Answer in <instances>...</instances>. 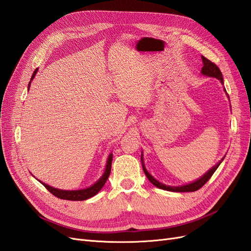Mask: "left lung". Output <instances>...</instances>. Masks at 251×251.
Returning <instances> with one entry per match:
<instances>
[{
	"instance_id": "left-lung-1",
	"label": "left lung",
	"mask_w": 251,
	"mask_h": 251,
	"mask_svg": "<svg viewBox=\"0 0 251 251\" xmlns=\"http://www.w3.org/2000/svg\"><path fill=\"white\" fill-rule=\"evenodd\" d=\"M202 62H203V68H202V70H201L202 74L207 75V76H210V77H216L220 81H221L222 83H224L223 77H222V73H221V71H220L218 66L215 63H212L211 60L207 59L206 57H204V56H202ZM223 159H222V160H223ZM141 160H142L143 172H144V174H146V176L148 177V179L151 181V184H154L158 188L164 189V191L178 192V193H186V192H196V191H198V189H200L211 178L212 175H214V173L219 168V165L221 164V162H222V160L220 161L210 171H208L206 174H205L203 177H201L200 179L193 182V183H189V184H186V185H182V186H166V185L160 183V182H159V181H157L155 178H153V176H151V175L149 174V172L147 171V169L144 168L142 157H141Z\"/></svg>"
}]
</instances>
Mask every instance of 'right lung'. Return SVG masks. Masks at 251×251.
<instances>
[{
	"instance_id": "add662e5",
	"label": "right lung",
	"mask_w": 251,
	"mask_h": 251,
	"mask_svg": "<svg viewBox=\"0 0 251 251\" xmlns=\"http://www.w3.org/2000/svg\"><path fill=\"white\" fill-rule=\"evenodd\" d=\"M37 72V69H35V71L33 72L32 76H31V80L34 78L35 74ZM31 80L29 81L28 88L30 87V83H31ZM112 160H113V154H110L109 158H108V162H107V166H105V171L104 174L101 176V178L98 180L95 184H93L92 186H90L86 189H79V191H62V189H57L54 187H51L47 184H45L42 182V184L46 187L48 191L54 195L55 197H57L58 199H63V200H70V201H82V200H87L91 197L95 196L98 192L100 191L102 188V186L104 185L105 182H107L110 173H111V166H112Z\"/></svg>"
}]
</instances>
